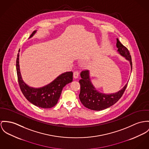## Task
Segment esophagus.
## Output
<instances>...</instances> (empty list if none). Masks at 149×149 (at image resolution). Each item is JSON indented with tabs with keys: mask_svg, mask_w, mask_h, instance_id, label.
I'll list each match as a JSON object with an SVG mask.
<instances>
[{
	"mask_svg": "<svg viewBox=\"0 0 149 149\" xmlns=\"http://www.w3.org/2000/svg\"><path fill=\"white\" fill-rule=\"evenodd\" d=\"M73 76H74V78L75 79H77L79 77V73L78 71H74V74H73Z\"/></svg>",
	"mask_w": 149,
	"mask_h": 149,
	"instance_id": "1",
	"label": "esophagus"
}]
</instances>
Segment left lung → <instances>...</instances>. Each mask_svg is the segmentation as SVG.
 <instances>
[{"label": "left lung", "mask_w": 149, "mask_h": 149, "mask_svg": "<svg viewBox=\"0 0 149 149\" xmlns=\"http://www.w3.org/2000/svg\"><path fill=\"white\" fill-rule=\"evenodd\" d=\"M116 47L118 49V53L129 62L132 72V58L129 50L118 38H117ZM80 77L81 79L79 81L80 85L79 96L80 102L85 107L93 111H102L115 104L123 96L128 83L127 81L124 87L117 92L104 93L97 90L92 84L88 70L83 71L80 73Z\"/></svg>", "instance_id": "obj_1"}]
</instances>
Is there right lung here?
Listing matches in <instances>:
<instances>
[{"label":"right lung","mask_w":149,"mask_h":149,"mask_svg":"<svg viewBox=\"0 0 149 149\" xmlns=\"http://www.w3.org/2000/svg\"><path fill=\"white\" fill-rule=\"evenodd\" d=\"M36 32L37 31H34L29 38L32 37ZM19 52L20 50L16 59V71L19 86L23 95L35 106L46 109L53 107L57 104L63 87L72 81V72L61 74L54 80L43 87L38 88L31 87L24 82L22 77L19 65Z\"/></svg>","instance_id":"add662e5"}]
</instances>
